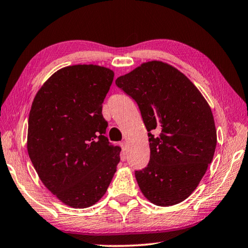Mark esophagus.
Instances as JSON below:
<instances>
[{"instance_id":"34e87169","label":"esophagus","mask_w":248,"mask_h":248,"mask_svg":"<svg viewBox=\"0 0 248 248\" xmlns=\"http://www.w3.org/2000/svg\"><path fill=\"white\" fill-rule=\"evenodd\" d=\"M121 148H122V158L125 159L126 158V151H127V143L123 141L121 142Z\"/></svg>"}]
</instances>
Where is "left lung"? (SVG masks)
<instances>
[{"mask_svg":"<svg viewBox=\"0 0 248 248\" xmlns=\"http://www.w3.org/2000/svg\"><path fill=\"white\" fill-rule=\"evenodd\" d=\"M115 84L140 109L148 130L150 161L135 176L152 203L173 205L198 186L216 148L209 104L180 70L160 61L141 64Z\"/></svg>","mask_w":248,"mask_h":248,"instance_id":"left-lung-1","label":"left lung"}]
</instances>
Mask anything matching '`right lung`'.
I'll return each mask as SVG.
<instances>
[{"label":"right lung","instance_id":"add662e5","mask_svg":"<svg viewBox=\"0 0 248 248\" xmlns=\"http://www.w3.org/2000/svg\"><path fill=\"white\" fill-rule=\"evenodd\" d=\"M113 77L97 65L64 67L44 83L30 111V159L44 185L75 209L102 198L120 161L102 113Z\"/></svg>","mask_w":248,"mask_h":248}]
</instances>
